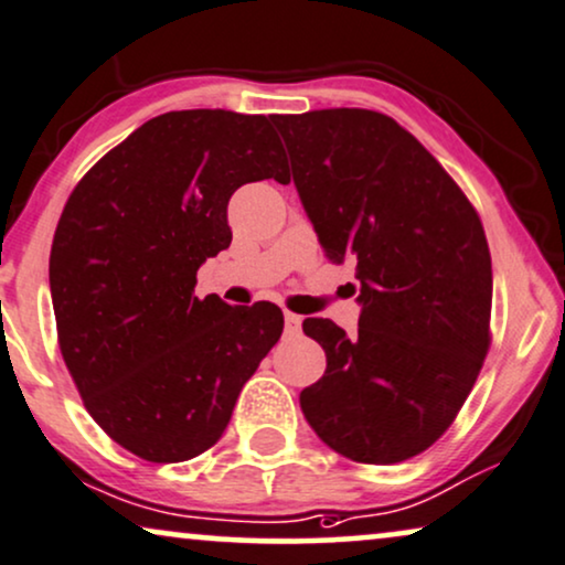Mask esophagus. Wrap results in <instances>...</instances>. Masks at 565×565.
Listing matches in <instances>:
<instances>
[{
    "instance_id": "34e87169",
    "label": "esophagus",
    "mask_w": 565,
    "mask_h": 565,
    "mask_svg": "<svg viewBox=\"0 0 565 565\" xmlns=\"http://www.w3.org/2000/svg\"><path fill=\"white\" fill-rule=\"evenodd\" d=\"M300 324H303V319H300L298 313L285 311V334H288V337L300 334Z\"/></svg>"
}]
</instances>
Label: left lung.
<instances>
[{
	"label": "left lung",
	"instance_id": "1",
	"mask_svg": "<svg viewBox=\"0 0 565 565\" xmlns=\"http://www.w3.org/2000/svg\"><path fill=\"white\" fill-rule=\"evenodd\" d=\"M292 184L332 265L353 262L358 334L303 332L327 371L300 409L329 449L397 465L446 434L490 348L493 273L478 210L392 116L369 108L275 114Z\"/></svg>",
	"mask_w": 565,
	"mask_h": 565
}]
</instances>
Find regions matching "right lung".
<instances>
[{"mask_svg":"<svg viewBox=\"0 0 565 565\" xmlns=\"http://www.w3.org/2000/svg\"><path fill=\"white\" fill-rule=\"evenodd\" d=\"M290 181L267 116L168 111L108 150L72 189L49 280L56 337L93 420L168 465L217 444L282 334L275 303L196 298V269L231 246L228 200Z\"/></svg>","mask_w":565,"mask_h":565,"instance_id":"1","label":"right lung"}]
</instances>
